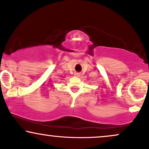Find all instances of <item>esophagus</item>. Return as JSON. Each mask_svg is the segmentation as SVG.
Returning <instances> with one entry per match:
<instances>
[{"mask_svg":"<svg viewBox=\"0 0 149 149\" xmlns=\"http://www.w3.org/2000/svg\"><path fill=\"white\" fill-rule=\"evenodd\" d=\"M76 76H80V73H76Z\"/></svg>","mask_w":149,"mask_h":149,"instance_id":"esophagus-1","label":"esophagus"}]
</instances>
